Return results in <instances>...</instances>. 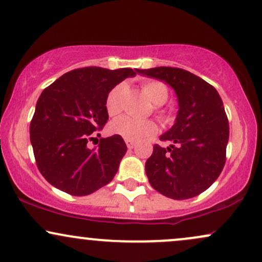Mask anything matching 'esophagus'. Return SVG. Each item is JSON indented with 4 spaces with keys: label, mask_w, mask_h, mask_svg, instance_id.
Segmentation results:
<instances>
[{
    "label": "esophagus",
    "mask_w": 262,
    "mask_h": 262,
    "mask_svg": "<svg viewBox=\"0 0 262 262\" xmlns=\"http://www.w3.org/2000/svg\"><path fill=\"white\" fill-rule=\"evenodd\" d=\"M125 143H127V146H128V149H134L135 148V143L134 141H132V140H125Z\"/></svg>",
    "instance_id": "1"
}]
</instances>
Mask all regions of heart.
<instances>
[{"instance_id": "1", "label": "heart", "mask_w": 262, "mask_h": 262, "mask_svg": "<svg viewBox=\"0 0 262 262\" xmlns=\"http://www.w3.org/2000/svg\"><path fill=\"white\" fill-rule=\"evenodd\" d=\"M143 92L154 106H161L167 101L169 90L160 81H145L143 83ZM125 91V86L121 83L111 90L106 100V110L110 116H117L122 111V96ZM158 130V125L152 121H137L130 117H119L110 124V132L119 135L123 139L139 141L151 137Z\"/></svg>"}]
</instances>
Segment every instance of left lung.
<instances>
[{"label":"left lung","mask_w":262,"mask_h":262,"mask_svg":"<svg viewBox=\"0 0 262 262\" xmlns=\"http://www.w3.org/2000/svg\"><path fill=\"white\" fill-rule=\"evenodd\" d=\"M138 74L164 81L179 102L175 123L160 137L171 145L155 144L145 162L150 185L172 200L196 197L218 179L225 164L229 123L223 101L212 85L182 69L159 66Z\"/></svg>","instance_id":"obj_1"}]
</instances>
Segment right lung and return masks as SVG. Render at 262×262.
Returning a JSON list of instances; mask_svg holds the SVG:
<instances>
[{"label":"right lung","instance_id":"add662e5","mask_svg":"<svg viewBox=\"0 0 262 262\" xmlns=\"http://www.w3.org/2000/svg\"><path fill=\"white\" fill-rule=\"evenodd\" d=\"M137 73L129 68L76 69L41 92L29 132L37 166L50 185L87 196L112 181L127 152L123 138H102L97 149H89L87 143L108 121V93Z\"/></svg>","mask_w":262,"mask_h":262}]
</instances>
